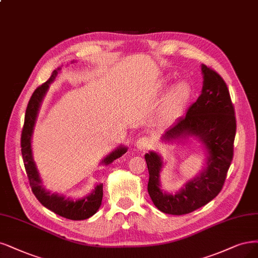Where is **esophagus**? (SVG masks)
Returning <instances> with one entry per match:
<instances>
[{"label":"esophagus","instance_id":"34e87169","mask_svg":"<svg viewBox=\"0 0 258 258\" xmlns=\"http://www.w3.org/2000/svg\"><path fill=\"white\" fill-rule=\"evenodd\" d=\"M152 145H153L152 140H150L149 138H146V137L140 138V139L138 140V142H137V147H138V149L143 150V152H144V150L149 149L150 147H152Z\"/></svg>","mask_w":258,"mask_h":258}]
</instances>
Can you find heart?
<instances>
[{
	"label": "heart",
	"mask_w": 258,
	"mask_h": 258,
	"mask_svg": "<svg viewBox=\"0 0 258 258\" xmlns=\"http://www.w3.org/2000/svg\"><path fill=\"white\" fill-rule=\"evenodd\" d=\"M163 87H166V82L164 83ZM190 92V86L186 82L181 81L175 84L172 87V90L168 92L164 100L163 108L161 114H160V121L162 123L172 121L178 115L184 103L188 101Z\"/></svg>",
	"instance_id": "heart-1"
}]
</instances>
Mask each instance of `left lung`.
Here are the masks:
<instances>
[{"label": "left lung", "mask_w": 258, "mask_h": 258, "mask_svg": "<svg viewBox=\"0 0 258 258\" xmlns=\"http://www.w3.org/2000/svg\"><path fill=\"white\" fill-rule=\"evenodd\" d=\"M202 94L184 116L162 136L164 142L197 138L207 150L206 167L184 188L174 194L161 190L162 158L155 152L145 155L149 172L147 190L154 205L168 215L181 216L214 200L223 188L234 156L236 117L226 83L215 70L202 65Z\"/></svg>", "instance_id": "8db88e82"}]
</instances>
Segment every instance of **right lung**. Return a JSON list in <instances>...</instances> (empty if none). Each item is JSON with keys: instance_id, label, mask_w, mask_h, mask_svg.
Returning a JSON list of instances; mask_svg holds the SVG:
<instances>
[{"instance_id": "right-lung-1", "label": "right lung", "mask_w": 258, "mask_h": 258, "mask_svg": "<svg viewBox=\"0 0 258 258\" xmlns=\"http://www.w3.org/2000/svg\"><path fill=\"white\" fill-rule=\"evenodd\" d=\"M60 72V68L58 67L56 70L52 73L51 77L47 82H44L42 85L38 86L35 92L33 93L31 99L29 101L28 108L25 111V117H24V125L21 133V153L23 158V163L26 171V175L30 181V185L32 191L36 199L42 204V205L48 208L49 210L53 211L54 214L69 219V220H85L94 216L97 210L99 209L102 201V183L97 184L95 186V190L91 192V194L86 195V197L78 200L73 199H66L64 195H58L57 193L51 194L49 191L43 188L41 184V179L39 173L37 171L36 164L34 162L33 153H32V135L35 122H36L37 115L40 109L41 102L43 100V97L46 96V93L49 90V85L54 81L57 74ZM127 147L119 146L112 152L110 155L106 156L101 163L108 165L112 163L114 160L121 157L123 154L127 152Z\"/></svg>"}]
</instances>
